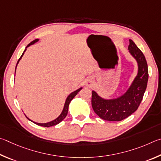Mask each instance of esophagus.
<instances>
[{
	"label": "esophagus",
	"instance_id": "1",
	"mask_svg": "<svg viewBox=\"0 0 161 161\" xmlns=\"http://www.w3.org/2000/svg\"><path fill=\"white\" fill-rule=\"evenodd\" d=\"M92 83V80H88V82H87V83H86V85H87V86H91Z\"/></svg>",
	"mask_w": 161,
	"mask_h": 161
}]
</instances>
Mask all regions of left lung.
I'll return each instance as SVG.
<instances>
[{
	"mask_svg": "<svg viewBox=\"0 0 161 161\" xmlns=\"http://www.w3.org/2000/svg\"><path fill=\"white\" fill-rule=\"evenodd\" d=\"M128 49L137 61L138 73L125 93L114 99L106 100L92 91V109L104 120L122 121L130 116L139 108L147 87L148 70L144 55L131 39H129Z\"/></svg>",
	"mask_w": 161,
	"mask_h": 161,
	"instance_id": "left-lung-1",
	"label": "left lung"
}]
</instances>
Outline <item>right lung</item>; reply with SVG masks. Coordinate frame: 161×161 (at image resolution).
I'll use <instances>...</instances> for the list:
<instances>
[{"label":"right lung","instance_id":"1","mask_svg":"<svg viewBox=\"0 0 161 161\" xmlns=\"http://www.w3.org/2000/svg\"><path fill=\"white\" fill-rule=\"evenodd\" d=\"M38 41H39V39H35V40H33L32 42H30V43L27 45V46L26 47V48H25L24 52L22 53V54L21 55L20 58H19L18 59V62H17L16 67H17V65L18 64L19 61H20V59L22 58V56L24 55V53L25 52V51H26L27 48L28 47H30V45L34 44L35 43V42H38ZM16 67H15V70H16ZM81 89H82V88H78V90H76L75 91L71 92V93H70V94L69 95V96L67 97L66 100V102H65V104H64V107L63 111H62L61 114L59 115V116H58L57 118H56V119H55L54 120L52 121V122H47V123H36V122H33V121H32V120H30V119H29V118H28V117L26 116V115H25V117H26L28 119L30 120L31 122H32L33 123L36 124V125H39V126H45V127H49V126H54V125H58V124L60 123V122H61V121L64 120V119H65V117H66V115H67V114H68V110H69V104H70V101H71V100L73 99V97H74L75 96V95L78 94V92L79 91H80Z\"/></svg>","mask_w":161,"mask_h":161}]
</instances>
